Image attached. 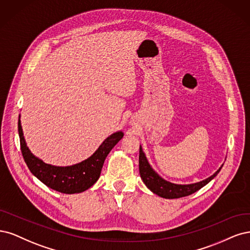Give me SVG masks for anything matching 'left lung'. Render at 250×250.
<instances>
[{
    "instance_id": "left-lung-1",
    "label": "left lung",
    "mask_w": 250,
    "mask_h": 250,
    "mask_svg": "<svg viewBox=\"0 0 250 250\" xmlns=\"http://www.w3.org/2000/svg\"><path fill=\"white\" fill-rule=\"evenodd\" d=\"M222 166L213 175H211L210 178L195 184H190V185L172 184L170 182L163 180L154 170V169L151 168V166L147 162L146 155H144V152L142 151L141 146L139 148V172H140L141 179L151 192H154L155 194L164 198H180V197H185L192 194V193H194L197 190L203 188L204 186H206L208 182H211L215 176L218 174Z\"/></svg>"
}]
</instances>
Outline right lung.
<instances>
[{"mask_svg":"<svg viewBox=\"0 0 250 250\" xmlns=\"http://www.w3.org/2000/svg\"><path fill=\"white\" fill-rule=\"evenodd\" d=\"M19 135L21 154L30 171L45 186L65 194H74L89 189L99 180L104 159L124 137L123 132L112 134L101 144V146L90 158L76 165L59 167L45 164L43 161L32 154L23 138L20 119Z\"/></svg>","mask_w":250,"mask_h":250,"instance_id":"right-lung-1","label":"right lung"}]
</instances>
